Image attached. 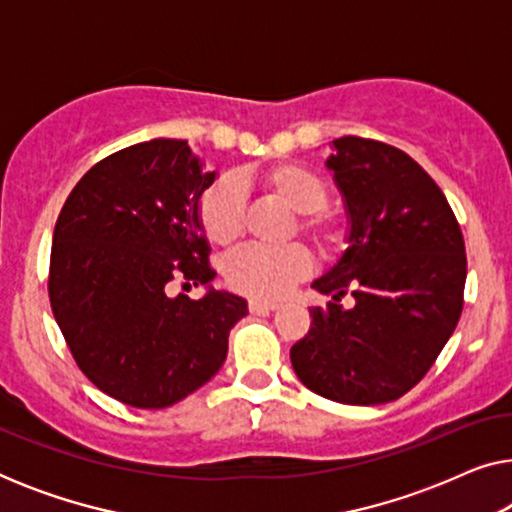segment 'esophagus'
I'll return each mask as SVG.
<instances>
[{
  "label": "esophagus",
  "instance_id": "1",
  "mask_svg": "<svg viewBox=\"0 0 512 512\" xmlns=\"http://www.w3.org/2000/svg\"><path fill=\"white\" fill-rule=\"evenodd\" d=\"M277 307H279L277 300H263V298L249 300V312H268V310H277Z\"/></svg>",
  "mask_w": 512,
  "mask_h": 512
}]
</instances>
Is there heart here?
<instances>
[{
	"label": "heart",
	"instance_id": "obj_1",
	"mask_svg": "<svg viewBox=\"0 0 512 512\" xmlns=\"http://www.w3.org/2000/svg\"><path fill=\"white\" fill-rule=\"evenodd\" d=\"M256 186L275 198L289 212L298 214L291 233L307 237L319 254L333 256L342 247V226L335 216L326 214L328 202L326 181L310 167L298 163H277L256 172ZM198 226L212 244H233L244 230V198L235 179H219L200 195ZM312 268L310 251L303 244H289L284 249L247 247L235 251L226 261V282L235 291L256 298H279L293 284L307 277Z\"/></svg>",
	"mask_w": 512,
	"mask_h": 512
}]
</instances>
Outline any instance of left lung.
<instances>
[{
	"mask_svg": "<svg viewBox=\"0 0 512 512\" xmlns=\"http://www.w3.org/2000/svg\"><path fill=\"white\" fill-rule=\"evenodd\" d=\"M333 146L326 165L347 202L349 247L312 284L331 300L310 310L291 366L314 394L380 405L408 394L457 328L464 235L443 191L408 153L354 135ZM347 292L352 308L339 305Z\"/></svg>",
	"mask_w": 512,
	"mask_h": 512,
	"instance_id": "obj_1",
	"label": "left lung"
}]
</instances>
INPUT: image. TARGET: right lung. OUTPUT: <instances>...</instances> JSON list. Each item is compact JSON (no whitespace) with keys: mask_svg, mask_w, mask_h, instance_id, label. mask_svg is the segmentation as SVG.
<instances>
[{"mask_svg":"<svg viewBox=\"0 0 512 512\" xmlns=\"http://www.w3.org/2000/svg\"><path fill=\"white\" fill-rule=\"evenodd\" d=\"M216 174L184 139H151L83 174L53 230L48 298L81 373L142 410L179 403L219 373L247 300L172 282L216 277L195 207Z\"/></svg>","mask_w":512,"mask_h":512,"instance_id":"obj_1","label":"right lung"}]
</instances>
